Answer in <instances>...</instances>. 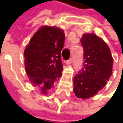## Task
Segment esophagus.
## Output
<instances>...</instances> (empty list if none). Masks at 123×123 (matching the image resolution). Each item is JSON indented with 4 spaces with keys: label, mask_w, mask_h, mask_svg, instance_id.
I'll return each instance as SVG.
<instances>
[{
    "label": "esophagus",
    "mask_w": 123,
    "mask_h": 123,
    "mask_svg": "<svg viewBox=\"0 0 123 123\" xmlns=\"http://www.w3.org/2000/svg\"><path fill=\"white\" fill-rule=\"evenodd\" d=\"M73 61H74V59L72 57V58H70L69 60H68L66 61V63H68V64H70V63H73Z\"/></svg>",
    "instance_id": "esophagus-1"
}]
</instances>
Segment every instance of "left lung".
I'll use <instances>...</instances> for the list:
<instances>
[{"label": "left lung", "mask_w": 123, "mask_h": 123, "mask_svg": "<svg viewBox=\"0 0 123 123\" xmlns=\"http://www.w3.org/2000/svg\"><path fill=\"white\" fill-rule=\"evenodd\" d=\"M83 47V67L74 78V92L83 100L94 96L106 85L112 74L113 58L105 42L94 34L80 39Z\"/></svg>", "instance_id": "obj_1"}]
</instances>
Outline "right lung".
I'll return each instance as SVG.
<instances>
[{"label": "right lung", "mask_w": 123, "mask_h": 123, "mask_svg": "<svg viewBox=\"0 0 123 123\" xmlns=\"http://www.w3.org/2000/svg\"><path fill=\"white\" fill-rule=\"evenodd\" d=\"M64 40L63 30L43 26L33 35L25 49L26 74L33 84L42 87L43 94L62 75L61 51Z\"/></svg>", "instance_id": "obj_1"}]
</instances>
